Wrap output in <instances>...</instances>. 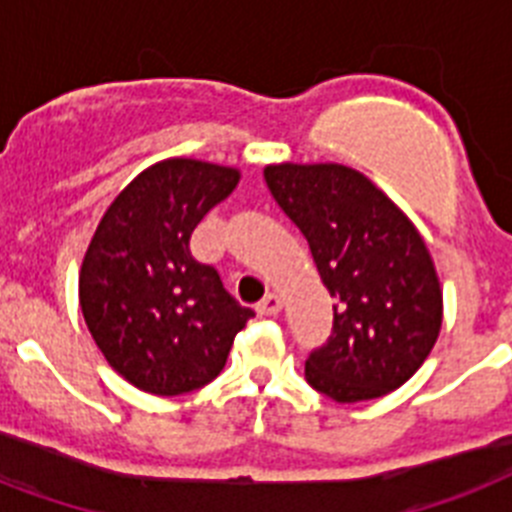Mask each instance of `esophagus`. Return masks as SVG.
I'll list each match as a JSON object with an SVG mask.
<instances>
[{
	"label": "esophagus",
	"instance_id": "obj_1",
	"mask_svg": "<svg viewBox=\"0 0 512 512\" xmlns=\"http://www.w3.org/2000/svg\"><path fill=\"white\" fill-rule=\"evenodd\" d=\"M257 312H260V315H278V312H281V296L265 294L263 299L257 302Z\"/></svg>",
	"mask_w": 512,
	"mask_h": 512
}]
</instances>
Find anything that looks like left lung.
<instances>
[{
  "mask_svg": "<svg viewBox=\"0 0 512 512\" xmlns=\"http://www.w3.org/2000/svg\"><path fill=\"white\" fill-rule=\"evenodd\" d=\"M265 182L336 299L333 333L309 354L307 382L338 403L401 388L442 328L440 278L422 234L380 187L341 163H273Z\"/></svg>",
  "mask_w": 512,
  "mask_h": 512,
  "instance_id": "obj_1",
  "label": "left lung"
}]
</instances>
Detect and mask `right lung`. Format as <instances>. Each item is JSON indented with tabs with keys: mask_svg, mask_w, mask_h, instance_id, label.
<instances>
[{
	"mask_svg": "<svg viewBox=\"0 0 512 512\" xmlns=\"http://www.w3.org/2000/svg\"><path fill=\"white\" fill-rule=\"evenodd\" d=\"M239 171L166 158L137 174L98 223L80 268V309L106 362L135 388L182 395L221 375L255 312L197 263L190 236Z\"/></svg>",
	"mask_w": 512,
	"mask_h": 512,
	"instance_id": "add662e5",
	"label": "right lung"
}]
</instances>
